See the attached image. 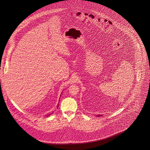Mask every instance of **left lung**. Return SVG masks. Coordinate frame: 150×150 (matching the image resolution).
<instances>
[{
	"instance_id": "obj_1",
	"label": "left lung",
	"mask_w": 150,
	"mask_h": 150,
	"mask_svg": "<svg viewBox=\"0 0 150 150\" xmlns=\"http://www.w3.org/2000/svg\"><path fill=\"white\" fill-rule=\"evenodd\" d=\"M101 116V115H98L97 116Z\"/></svg>"
}]
</instances>
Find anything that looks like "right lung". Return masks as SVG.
<instances>
[{"label": "right lung", "mask_w": 150, "mask_h": 150, "mask_svg": "<svg viewBox=\"0 0 150 150\" xmlns=\"http://www.w3.org/2000/svg\"><path fill=\"white\" fill-rule=\"evenodd\" d=\"M51 115V114H50V115Z\"/></svg>", "instance_id": "right-lung-1"}]
</instances>
